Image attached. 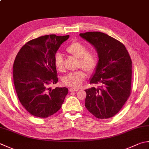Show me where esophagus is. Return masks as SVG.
Instances as JSON below:
<instances>
[{
	"instance_id": "esophagus-1",
	"label": "esophagus",
	"mask_w": 149,
	"mask_h": 149,
	"mask_svg": "<svg viewBox=\"0 0 149 149\" xmlns=\"http://www.w3.org/2000/svg\"><path fill=\"white\" fill-rule=\"evenodd\" d=\"M78 91V89H74V88H70L69 89L70 92H76V91Z\"/></svg>"
}]
</instances>
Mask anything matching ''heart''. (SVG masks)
<instances>
[{
  "mask_svg": "<svg viewBox=\"0 0 149 149\" xmlns=\"http://www.w3.org/2000/svg\"><path fill=\"white\" fill-rule=\"evenodd\" d=\"M88 49L85 45L79 41H73L67 47L66 51L69 54L78 58V67H82L87 72H92L96 69L99 63V56L97 52L88 51ZM54 63L58 71H65L63 56L60 53L55 55ZM86 74L83 69L70 72L63 78V82L66 86L73 88H78L85 80Z\"/></svg>",
  "mask_w": 149,
  "mask_h": 149,
  "instance_id": "1",
  "label": "heart"
}]
</instances>
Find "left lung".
<instances>
[{"label": "left lung", "instance_id": "left-lung-1", "mask_svg": "<svg viewBox=\"0 0 149 149\" xmlns=\"http://www.w3.org/2000/svg\"><path fill=\"white\" fill-rule=\"evenodd\" d=\"M80 37L95 47L99 63L90 84L97 88L86 89L85 106L98 119L114 116L131 93L132 60L124 45L104 33L88 32Z\"/></svg>", "mask_w": 149, "mask_h": 149}]
</instances>
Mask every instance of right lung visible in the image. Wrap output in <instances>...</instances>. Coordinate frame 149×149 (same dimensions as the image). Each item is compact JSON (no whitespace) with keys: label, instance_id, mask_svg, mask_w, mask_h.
Here are the masks:
<instances>
[{"label":"right lung","instance_id":"right-lung-1","mask_svg":"<svg viewBox=\"0 0 149 149\" xmlns=\"http://www.w3.org/2000/svg\"><path fill=\"white\" fill-rule=\"evenodd\" d=\"M69 36L46 35L22 46L13 65V77L18 99L33 116L46 118L61 107L68 93L67 88H49L58 81L54 59L59 47Z\"/></svg>","mask_w":149,"mask_h":149}]
</instances>
